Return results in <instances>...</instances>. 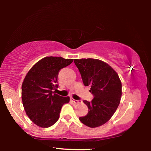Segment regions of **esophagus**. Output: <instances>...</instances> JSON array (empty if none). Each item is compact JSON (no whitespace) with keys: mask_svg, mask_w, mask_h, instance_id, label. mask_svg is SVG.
<instances>
[{"mask_svg":"<svg viewBox=\"0 0 151 151\" xmlns=\"http://www.w3.org/2000/svg\"><path fill=\"white\" fill-rule=\"evenodd\" d=\"M71 101H72L74 103H75V104H76V103H80V101H78V100H75V99H73V98H71Z\"/></svg>","mask_w":151,"mask_h":151,"instance_id":"obj_1","label":"esophagus"}]
</instances>
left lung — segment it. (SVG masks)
Returning <instances> with one entry per match:
<instances>
[{
	"label": "left lung",
	"mask_w": 151,
	"mask_h": 151,
	"mask_svg": "<svg viewBox=\"0 0 151 151\" xmlns=\"http://www.w3.org/2000/svg\"><path fill=\"white\" fill-rule=\"evenodd\" d=\"M85 86L91 85L94 98L83 101L88 106V114L79 118L91 128L100 127L109 121L120 104L122 84L118 74L108 64L95 58L74 60Z\"/></svg>",
	"instance_id": "left-lung-1"
}]
</instances>
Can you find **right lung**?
<instances>
[{"label":"right lung","mask_w":151,"mask_h":151,"mask_svg":"<svg viewBox=\"0 0 151 151\" xmlns=\"http://www.w3.org/2000/svg\"><path fill=\"white\" fill-rule=\"evenodd\" d=\"M73 59L47 57L35 64L27 74L22 85V101L27 116L37 126L48 128L59 119L63 104L70 101L55 93L58 88V75L61 68Z\"/></svg>","instance_id":"1"}]
</instances>
